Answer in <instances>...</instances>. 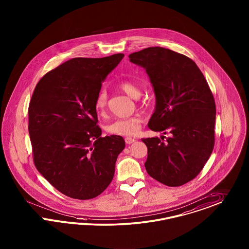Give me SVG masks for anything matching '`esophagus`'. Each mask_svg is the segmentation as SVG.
I'll list each match as a JSON object with an SVG mask.
<instances>
[{
	"mask_svg": "<svg viewBox=\"0 0 249 249\" xmlns=\"http://www.w3.org/2000/svg\"><path fill=\"white\" fill-rule=\"evenodd\" d=\"M125 142H126L127 144H131V143H133L134 142H136V140H135L134 138L126 137L125 138Z\"/></svg>",
	"mask_w": 249,
	"mask_h": 249,
	"instance_id": "obj_1",
	"label": "esophagus"
}]
</instances>
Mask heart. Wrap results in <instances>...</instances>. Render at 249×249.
I'll list each match as a JSON object with an SVG mask.
<instances>
[{
	"label": "heart",
	"instance_id": "heart-1",
	"mask_svg": "<svg viewBox=\"0 0 249 249\" xmlns=\"http://www.w3.org/2000/svg\"><path fill=\"white\" fill-rule=\"evenodd\" d=\"M119 87L123 92H125L126 94L133 98H137L140 95V89L133 83L129 81L121 82ZM107 104V94L106 92L102 91L97 94L94 101V108L96 112L100 115H103L106 112ZM142 122V119L140 116L117 119L110 122L107 126L106 129L108 133L115 134V135H134L141 129Z\"/></svg>",
	"mask_w": 249,
	"mask_h": 249
}]
</instances>
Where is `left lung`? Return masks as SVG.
I'll use <instances>...</instances> for the list:
<instances>
[{
  "mask_svg": "<svg viewBox=\"0 0 249 249\" xmlns=\"http://www.w3.org/2000/svg\"><path fill=\"white\" fill-rule=\"evenodd\" d=\"M129 58L145 69L155 89L156 107L148 127L170 134L142 139L148 149L146 171L163 185L182 186L197 177L213 150V94L196 63L183 54L152 47Z\"/></svg>",
  "mask_w": 249,
  "mask_h": 249,
  "instance_id": "left-lung-1",
  "label": "left lung"
}]
</instances>
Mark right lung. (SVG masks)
Returning <instances> with one entry per match:
<instances>
[{"label":"right lung","instance_id":"1","mask_svg":"<svg viewBox=\"0 0 249 249\" xmlns=\"http://www.w3.org/2000/svg\"><path fill=\"white\" fill-rule=\"evenodd\" d=\"M123 57L71 59L47 72L35 88L28 107L35 165L65 196L94 198L113 179L125 141L101 137L94 101Z\"/></svg>","mask_w":249,"mask_h":249}]
</instances>
